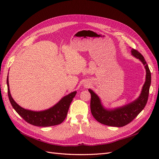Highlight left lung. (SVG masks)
I'll return each mask as SVG.
<instances>
[{
    "mask_svg": "<svg viewBox=\"0 0 159 159\" xmlns=\"http://www.w3.org/2000/svg\"><path fill=\"white\" fill-rule=\"evenodd\" d=\"M131 53L133 56L143 62L147 72L146 81L143 85L142 92L137 99L124 107L109 111L103 107L98 96L92 90L89 89L91 93L90 107L91 114L98 122L105 125L118 127L126 125L141 112L147 103L151 82V71L145 58L140 52L133 48Z\"/></svg>",
    "mask_w": 159,
    "mask_h": 159,
    "instance_id": "1",
    "label": "left lung"
}]
</instances>
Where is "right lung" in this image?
<instances>
[{
    "label": "right lung",
    "mask_w": 159,
    "mask_h": 159,
    "mask_svg": "<svg viewBox=\"0 0 159 159\" xmlns=\"http://www.w3.org/2000/svg\"><path fill=\"white\" fill-rule=\"evenodd\" d=\"M7 77L8 95L12 107L25 121L32 125L38 127H50L57 125L64 121L72 99L75 97L76 91L65 96L54 107L42 111H33L21 107L11 97L9 89L8 78Z\"/></svg>",
    "instance_id": "add662e5"
}]
</instances>
